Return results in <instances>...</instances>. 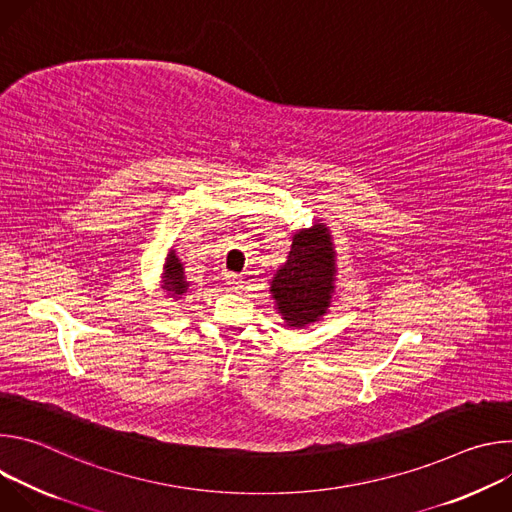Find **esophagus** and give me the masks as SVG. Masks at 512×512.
I'll return each instance as SVG.
<instances>
[{
    "label": "esophagus",
    "mask_w": 512,
    "mask_h": 512,
    "mask_svg": "<svg viewBox=\"0 0 512 512\" xmlns=\"http://www.w3.org/2000/svg\"><path fill=\"white\" fill-rule=\"evenodd\" d=\"M223 279H225V285L229 291H237L243 287V277L239 273H227Z\"/></svg>",
    "instance_id": "obj_1"
}]
</instances>
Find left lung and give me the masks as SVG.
Wrapping results in <instances>:
<instances>
[{
    "label": "left lung",
    "mask_w": 512,
    "mask_h": 512,
    "mask_svg": "<svg viewBox=\"0 0 512 512\" xmlns=\"http://www.w3.org/2000/svg\"><path fill=\"white\" fill-rule=\"evenodd\" d=\"M328 229L314 225L294 237L287 263L275 273L271 294L289 326L316 322L330 304L334 255Z\"/></svg>",
    "instance_id": "left-lung-1"
}]
</instances>
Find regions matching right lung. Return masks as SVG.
<instances>
[{
	"label": "right lung",
	"instance_id": "1",
	"mask_svg": "<svg viewBox=\"0 0 512 512\" xmlns=\"http://www.w3.org/2000/svg\"><path fill=\"white\" fill-rule=\"evenodd\" d=\"M164 289H168V291H172V294H176V296H182L184 291L188 289V283L184 281V271H182V263H180V259L174 255V253H170V257H168V261H166V273H164Z\"/></svg>",
	"mask_w": 512,
	"mask_h": 512
}]
</instances>
